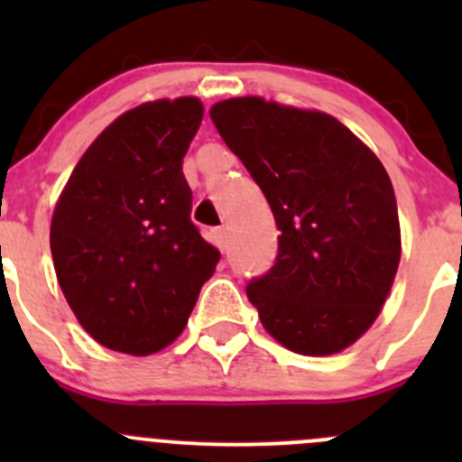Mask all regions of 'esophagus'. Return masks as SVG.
<instances>
[{
	"instance_id": "34e87169",
	"label": "esophagus",
	"mask_w": 462,
	"mask_h": 462,
	"mask_svg": "<svg viewBox=\"0 0 462 462\" xmlns=\"http://www.w3.org/2000/svg\"><path fill=\"white\" fill-rule=\"evenodd\" d=\"M212 239H214V245H217L221 253H226L227 250V232L226 227H217V230H212Z\"/></svg>"
}]
</instances>
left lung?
<instances>
[{
    "mask_svg": "<svg viewBox=\"0 0 462 462\" xmlns=\"http://www.w3.org/2000/svg\"><path fill=\"white\" fill-rule=\"evenodd\" d=\"M214 127L263 192L279 250L248 282L263 328L301 356L351 346L374 324L400 263L393 185L339 120L261 97L209 109Z\"/></svg>",
    "mask_w": 462,
    "mask_h": 462,
    "instance_id": "left-lung-1",
    "label": "left lung"
}]
</instances>
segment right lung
I'll return each instance as SVG.
<instances>
[{"label":"right lung","instance_id":"add662e5","mask_svg":"<svg viewBox=\"0 0 462 462\" xmlns=\"http://www.w3.org/2000/svg\"><path fill=\"white\" fill-rule=\"evenodd\" d=\"M201 120L197 97L127 111L87 149L55 205L60 288L111 351L149 356L174 342L221 259L189 218L183 176Z\"/></svg>","mask_w":462,"mask_h":462}]
</instances>
